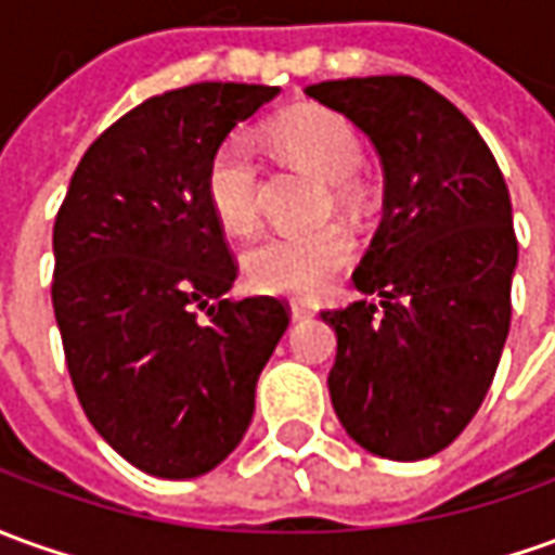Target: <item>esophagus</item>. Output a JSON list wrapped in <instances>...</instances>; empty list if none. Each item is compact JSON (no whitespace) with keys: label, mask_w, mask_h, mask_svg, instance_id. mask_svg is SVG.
<instances>
[{"label":"esophagus","mask_w":555,"mask_h":555,"mask_svg":"<svg viewBox=\"0 0 555 555\" xmlns=\"http://www.w3.org/2000/svg\"><path fill=\"white\" fill-rule=\"evenodd\" d=\"M289 314H293V320H308V317H314V311H311V308H305V305H293V308H289Z\"/></svg>","instance_id":"obj_1"}]
</instances>
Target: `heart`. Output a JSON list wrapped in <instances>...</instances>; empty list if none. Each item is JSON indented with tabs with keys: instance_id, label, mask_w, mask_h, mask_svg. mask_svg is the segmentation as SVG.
<instances>
[{
	"instance_id": "1",
	"label": "heart",
	"mask_w": 555,
	"mask_h": 555,
	"mask_svg": "<svg viewBox=\"0 0 555 555\" xmlns=\"http://www.w3.org/2000/svg\"><path fill=\"white\" fill-rule=\"evenodd\" d=\"M271 139L289 159L314 168L332 183L353 181L365 168V147L357 129L332 111L293 114L274 126ZM202 193L214 220L229 235L254 232L262 205V178L247 135L235 132L214 147L202 175ZM353 250V235L338 223L308 232H278L256 241L244 254V278L266 296L314 299L350 266Z\"/></svg>"
}]
</instances>
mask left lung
I'll use <instances>...</instances> for the list:
<instances>
[{"label": "left lung", "instance_id": "1", "mask_svg": "<svg viewBox=\"0 0 555 555\" xmlns=\"http://www.w3.org/2000/svg\"><path fill=\"white\" fill-rule=\"evenodd\" d=\"M305 93L362 129L384 166V220L353 271L380 305L323 311L338 335L332 408L374 456L426 460L472 423L502 359L517 269L507 183L472 120L423 80Z\"/></svg>", "mask_w": 555, "mask_h": 555}]
</instances>
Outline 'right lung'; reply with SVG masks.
I'll list each match as a JSON object with an SVG mask.
<instances>
[{
    "label": "right lung",
    "instance_id": "add662e5",
    "mask_svg": "<svg viewBox=\"0 0 555 555\" xmlns=\"http://www.w3.org/2000/svg\"><path fill=\"white\" fill-rule=\"evenodd\" d=\"M278 87L190 83L141 102L80 156L53 223V314L80 408L126 462L183 480L217 468L254 416L289 326L238 274L202 193L214 147Z\"/></svg>",
    "mask_w": 555,
    "mask_h": 555
}]
</instances>
